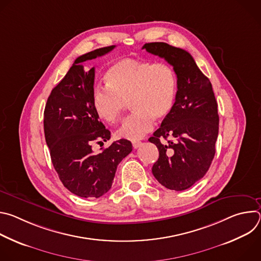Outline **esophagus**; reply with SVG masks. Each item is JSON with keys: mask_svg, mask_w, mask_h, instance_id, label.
Returning <instances> with one entry per match:
<instances>
[{"mask_svg": "<svg viewBox=\"0 0 261 261\" xmlns=\"http://www.w3.org/2000/svg\"><path fill=\"white\" fill-rule=\"evenodd\" d=\"M141 145L140 141H132V146L133 148H138Z\"/></svg>", "mask_w": 261, "mask_h": 261, "instance_id": "esophagus-1", "label": "esophagus"}]
</instances>
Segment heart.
Returning <instances> with one entry per match:
<instances>
[{
  "mask_svg": "<svg viewBox=\"0 0 261 261\" xmlns=\"http://www.w3.org/2000/svg\"><path fill=\"white\" fill-rule=\"evenodd\" d=\"M105 83L106 87H96L92 94L99 119L108 124L118 122L128 101L134 111L118 130L120 138L141 139L152 131L156 119L167 118L174 107L177 80L165 63L123 59L106 71Z\"/></svg>",
  "mask_w": 261,
  "mask_h": 261,
  "instance_id": "heart-1",
  "label": "heart"
}]
</instances>
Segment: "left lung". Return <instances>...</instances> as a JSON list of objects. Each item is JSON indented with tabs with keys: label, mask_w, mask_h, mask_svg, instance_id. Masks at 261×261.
<instances>
[{
	"label": "left lung",
	"mask_w": 261,
	"mask_h": 261,
	"mask_svg": "<svg viewBox=\"0 0 261 261\" xmlns=\"http://www.w3.org/2000/svg\"><path fill=\"white\" fill-rule=\"evenodd\" d=\"M142 49L163 58L176 74L174 107L148 141L159 150L152 168L156 179L167 189L182 191L204 176L214 159L218 104L210 80L188 51L164 42L145 43Z\"/></svg>",
	"instance_id": "1"
}]
</instances>
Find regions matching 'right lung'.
Instances as JSON below:
<instances>
[{"instance_id":"obj_1","label":"right lung","mask_w":261,"mask_h":261,"mask_svg":"<svg viewBox=\"0 0 261 261\" xmlns=\"http://www.w3.org/2000/svg\"><path fill=\"white\" fill-rule=\"evenodd\" d=\"M111 45L90 51L74 61L55 87L44 109V134L56 171L65 187L80 197L98 198L113 185L119 163L131 153L132 143L120 139L95 154L92 143L110 138L92 104L95 68L83 63L111 51Z\"/></svg>"}]
</instances>
